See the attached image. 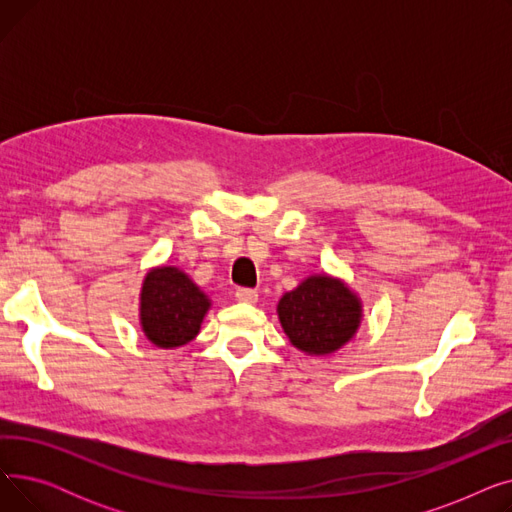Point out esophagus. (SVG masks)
<instances>
[{
  "instance_id": "esophagus-1",
  "label": "esophagus",
  "mask_w": 512,
  "mask_h": 512,
  "mask_svg": "<svg viewBox=\"0 0 512 512\" xmlns=\"http://www.w3.org/2000/svg\"><path fill=\"white\" fill-rule=\"evenodd\" d=\"M236 301L245 305H255L259 301V294L253 288H238L236 290Z\"/></svg>"
}]
</instances>
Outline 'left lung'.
Returning <instances> with one entry per match:
<instances>
[{"label": "left lung", "instance_id": "8db88e82", "mask_svg": "<svg viewBox=\"0 0 512 512\" xmlns=\"http://www.w3.org/2000/svg\"><path fill=\"white\" fill-rule=\"evenodd\" d=\"M278 319L292 346L324 357L355 338L363 305L340 278L313 274L280 299Z\"/></svg>", "mask_w": 512, "mask_h": 512}]
</instances>
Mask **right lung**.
Here are the masks:
<instances>
[{"instance_id": "right-lung-1", "label": "right lung", "mask_w": 512, "mask_h": 512, "mask_svg": "<svg viewBox=\"0 0 512 512\" xmlns=\"http://www.w3.org/2000/svg\"><path fill=\"white\" fill-rule=\"evenodd\" d=\"M139 299L143 334L159 348H178L191 342L211 307L207 294L174 265L149 270Z\"/></svg>"}]
</instances>
